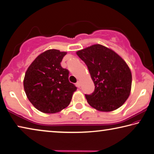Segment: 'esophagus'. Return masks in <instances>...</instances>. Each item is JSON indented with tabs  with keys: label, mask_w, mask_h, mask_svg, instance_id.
Returning <instances> with one entry per match:
<instances>
[{
	"label": "esophagus",
	"mask_w": 154,
	"mask_h": 154,
	"mask_svg": "<svg viewBox=\"0 0 154 154\" xmlns=\"http://www.w3.org/2000/svg\"><path fill=\"white\" fill-rule=\"evenodd\" d=\"M76 85H77V87H78V88H80V86H81V83H80L79 81H78V82H77V83H76Z\"/></svg>",
	"instance_id": "1"
}]
</instances>
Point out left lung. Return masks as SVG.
I'll list each match as a JSON object with an SVG mask.
<instances>
[{"mask_svg": "<svg viewBox=\"0 0 154 154\" xmlns=\"http://www.w3.org/2000/svg\"><path fill=\"white\" fill-rule=\"evenodd\" d=\"M85 62L95 85L85 98L89 105L103 112L116 110L129 97L132 73L124 60L106 47L95 44L76 52Z\"/></svg>", "mask_w": 154, "mask_h": 154, "instance_id": "8db88e82", "label": "left lung"}]
</instances>
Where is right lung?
I'll list each match as a JSON object with an SVG mask.
<instances>
[{
    "mask_svg": "<svg viewBox=\"0 0 154 154\" xmlns=\"http://www.w3.org/2000/svg\"><path fill=\"white\" fill-rule=\"evenodd\" d=\"M67 52L48 49L28 66L24 79L26 94L41 112L55 113L66 108L77 88L69 81V71L60 62Z\"/></svg>",
    "mask_w": 154,
    "mask_h": 154,
    "instance_id": "right-lung-1",
    "label": "right lung"
}]
</instances>
